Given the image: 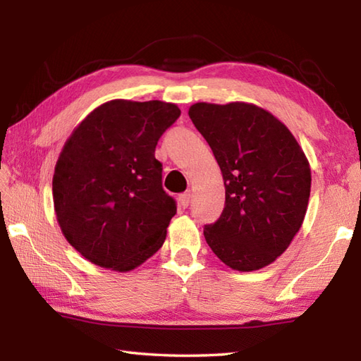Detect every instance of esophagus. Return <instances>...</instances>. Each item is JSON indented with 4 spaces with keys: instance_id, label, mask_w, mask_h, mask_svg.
I'll return each instance as SVG.
<instances>
[{
    "instance_id": "esophagus-1",
    "label": "esophagus",
    "mask_w": 361,
    "mask_h": 361,
    "mask_svg": "<svg viewBox=\"0 0 361 361\" xmlns=\"http://www.w3.org/2000/svg\"><path fill=\"white\" fill-rule=\"evenodd\" d=\"M178 202H180V206H181V208H188L189 203H190V192L181 194V195L178 197Z\"/></svg>"
}]
</instances>
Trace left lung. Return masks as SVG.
<instances>
[{"mask_svg":"<svg viewBox=\"0 0 361 361\" xmlns=\"http://www.w3.org/2000/svg\"><path fill=\"white\" fill-rule=\"evenodd\" d=\"M189 118L216 157L225 208L204 225L221 262L255 271L274 262L301 228L310 197V166L290 130L257 105L198 102Z\"/></svg>","mask_w":361,"mask_h":361,"instance_id":"8db88e82","label":"left lung"}]
</instances>
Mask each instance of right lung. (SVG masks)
I'll use <instances>...</instances> for the list:
<instances>
[{
  "mask_svg": "<svg viewBox=\"0 0 361 361\" xmlns=\"http://www.w3.org/2000/svg\"><path fill=\"white\" fill-rule=\"evenodd\" d=\"M180 114L175 104L116 99L68 137L54 171V209L90 262L130 271L163 247L176 203L163 189L155 149Z\"/></svg>",
  "mask_w": 361,
  "mask_h": 361,
  "instance_id": "right-lung-1",
  "label": "right lung"
}]
</instances>
